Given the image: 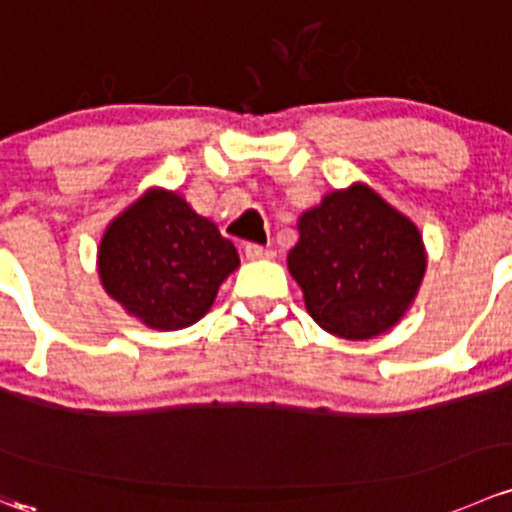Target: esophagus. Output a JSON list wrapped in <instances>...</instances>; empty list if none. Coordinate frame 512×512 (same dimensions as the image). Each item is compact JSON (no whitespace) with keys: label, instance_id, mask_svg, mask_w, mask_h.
Returning a JSON list of instances; mask_svg holds the SVG:
<instances>
[{"label":"esophagus","instance_id":"1","mask_svg":"<svg viewBox=\"0 0 512 512\" xmlns=\"http://www.w3.org/2000/svg\"><path fill=\"white\" fill-rule=\"evenodd\" d=\"M245 257L247 260H265V257H270V250L262 245H255V242H250V245H245Z\"/></svg>","mask_w":512,"mask_h":512}]
</instances>
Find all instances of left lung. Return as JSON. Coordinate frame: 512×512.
Here are the masks:
<instances>
[{
    "mask_svg": "<svg viewBox=\"0 0 512 512\" xmlns=\"http://www.w3.org/2000/svg\"><path fill=\"white\" fill-rule=\"evenodd\" d=\"M287 267L322 330L370 340L398 325L423 282L418 227L367 185L322 197L302 212Z\"/></svg>",
    "mask_w": 512,
    "mask_h": 512,
    "instance_id": "8db88e82",
    "label": "left lung"
}]
</instances>
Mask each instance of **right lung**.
<instances>
[{"label": "right lung", "mask_w": 512, "mask_h": 512, "mask_svg": "<svg viewBox=\"0 0 512 512\" xmlns=\"http://www.w3.org/2000/svg\"><path fill=\"white\" fill-rule=\"evenodd\" d=\"M237 265L215 222L167 190H147L114 217L97 252L107 295L152 330L195 325Z\"/></svg>", "instance_id": "right-lung-1"}]
</instances>
